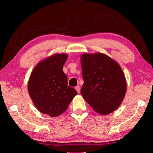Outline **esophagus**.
Wrapping results in <instances>:
<instances>
[{
	"mask_svg": "<svg viewBox=\"0 0 153 153\" xmlns=\"http://www.w3.org/2000/svg\"><path fill=\"white\" fill-rule=\"evenodd\" d=\"M75 89L77 90V92L79 93V92H80V88H79V86H76V88H75Z\"/></svg>",
	"mask_w": 153,
	"mask_h": 153,
	"instance_id": "1",
	"label": "esophagus"
}]
</instances>
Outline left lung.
Segmentation results:
<instances>
[{
    "instance_id": "1",
    "label": "left lung",
    "mask_w": 153,
    "mask_h": 153,
    "mask_svg": "<svg viewBox=\"0 0 153 153\" xmlns=\"http://www.w3.org/2000/svg\"><path fill=\"white\" fill-rule=\"evenodd\" d=\"M84 83L81 94L93 110L108 115L120 107L127 91L123 71L114 59L101 53L81 55Z\"/></svg>"
}]
</instances>
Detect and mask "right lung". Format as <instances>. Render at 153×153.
<instances>
[{
  "instance_id": "add662e5",
  "label": "right lung",
  "mask_w": 153,
  "mask_h": 153,
  "mask_svg": "<svg viewBox=\"0 0 153 153\" xmlns=\"http://www.w3.org/2000/svg\"><path fill=\"white\" fill-rule=\"evenodd\" d=\"M67 54H54L39 62L33 69L28 81L30 97L40 113L52 117L67 110L77 92L67 85L63 67Z\"/></svg>"
}]
</instances>
